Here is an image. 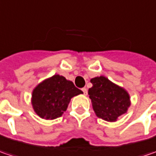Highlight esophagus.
Here are the masks:
<instances>
[{
    "label": "esophagus",
    "mask_w": 156,
    "mask_h": 156,
    "mask_svg": "<svg viewBox=\"0 0 156 156\" xmlns=\"http://www.w3.org/2000/svg\"><path fill=\"white\" fill-rule=\"evenodd\" d=\"M81 90H82V92H83V94H84L85 95L87 94V89L86 88V87H82V88H81Z\"/></svg>",
    "instance_id": "1"
}]
</instances>
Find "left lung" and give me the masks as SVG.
<instances>
[{"label": "left lung", "instance_id": "8db88e82", "mask_svg": "<svg viewBox=\"0 0 156 156\" xmlns=\"http://www.w3.org/2000/svg\"><path fill=\"white\" fill-rule=\"evenodd\" d=\"M93 87L88 89L96 115L107 122H115L118 117L125 114L130 106L128 92L117 86L104 76L90 80Z\"/></svg>", "mask_w": 156, "mask_h": 156}]
</instances>
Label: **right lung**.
<instances>
[{
  "mask_svg": "<svg viewBox=\"0 0 156 156\" xmlns=\"http://www.w3.org/2000/svg\"><path fill=\"white\" fill-rule=\"evenodd\" d=\"M82 94L72 81L62 75H55L41 82L34 89L32 105L34 112L46 120L62 116L72 97Z\"/></svg>",
  "mask_w": 156,
  "mask_h": 156,
  "instance_id": "1",
  "label": "right lung"
}]
</instances>
